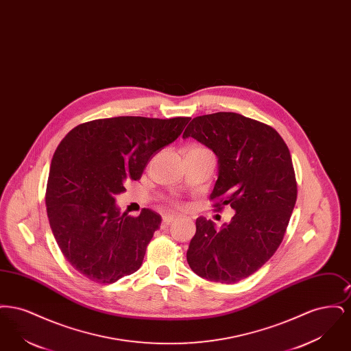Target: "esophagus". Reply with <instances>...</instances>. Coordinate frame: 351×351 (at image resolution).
<instances>
[{
  "instance_id": "esophagus-1",
  "label": "esophagus",
  "mask_w": 351,
  "mask_h": 351,
  "mask_svg": "<svg viewBox=\"0 0 351 351\" xmlns=\"http://www.w3.org/2000/svg\"><path fill=\"white\" fill-rule=\"evenodd\" d=\"M175 219H178V217H176V216H173V215H168V216H165L163 219H162V225H160V228H162V229H166L168 225H171V223H172Z\"/></svg>"
}]
</instances>
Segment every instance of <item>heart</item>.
<instances>
[{
    "label": "heart",
    "mask_w": 351,
    "mask_h": 351,
    "mask_svg": "<svg viewBox=\"0 0 351 351\" xmlns=\"http://www.w3.org/2000/svg\"><path fill=\"white\" fill-rule=\"evenodd\" d=\"M192 149H205V147H202V146H195V147H192ZM173 204H175L176 206H180V205H182L179 201H173Z\"/></svg>",
    "instance_id": "b5f03b06"
}]
</instances>
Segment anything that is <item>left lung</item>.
I'll return each mask as SVG.
<instances>
[{"label":"left lung","mask_w":351,"mask_h":351,"mask_svg":"<svg viewBox=\"0 0 351 351\" xmlns=\"http://www.w3.org/2000/svg\"><path fill=\"white\" fill-rule=\"evenodd\" d=\"M188 136L217 155L209 199L216 210L230 205L235 215L221 229L197 218L186 261L204 279L237 283L262 267L283 241L298 199L291 154L274 128L232 112L193 118L183 134Z\"/></svg>","instance_id":"left-lung-1"}]
</instances>
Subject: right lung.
Segmentation results:
<instances>
[{"label":"right lung","instance_id":"right-lung-1","mask_svg":"<svg viewBox=\"0 0 351 351\" xmlns=\"http://www.w3.org/2000/svg\"><path fill=\"white\" fill-rule=\"evenodd\" d=\"M189 117H113L73 128L51 160L46 206L51 230L68 263L95 283L139 269L162 217L143 209L119 215L114 196L138 180L151 158L172 143Z\"/></svg>","mask_w":351,"mask_h":351}]
</instances>
